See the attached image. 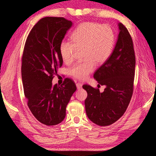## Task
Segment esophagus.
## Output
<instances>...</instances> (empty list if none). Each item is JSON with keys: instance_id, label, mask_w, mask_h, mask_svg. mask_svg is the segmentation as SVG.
Here are the masks:
<instances>
[{"instance_id": "esophagus-1", "label": "esophagus", "mask_w": 156, "mask_h": 156, "mask_svg": "<svg viewBox=\"0 0 156 156\" xmlns=\"http://www.w3.org/2000/svg\"><path fill=\"white\" fill-rule=\"evenodd\" d=\"M76 86H77V88L78 90H80L82 88V86H83V84L82 83H78L76 84Z\"/></svg>"}]
</instances>
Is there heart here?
<instances>
[{
	"label": "heart",
	"mask_w": 156,
	"mask_h": 156,
	"mask_svg": "<svg viewBox=\"0 0 156 156\" xmlns=\"http://www.w3.org/2000/svg\"><path fill=\"white\" fill-rule=\"evenodd\" d=\"M72 43L62 41L59 46L61 58L65 63L72 61L76 50H83L85 60L69 69L72 77L80 80L87 78L95 68L96 63L102 64L110 57L115 44V34L107 25L94 22H84L80 24L71 35Z\"/></svg>",
	"instance_id": "obj_1"
}]
</instances>
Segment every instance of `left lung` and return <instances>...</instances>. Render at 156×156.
Masks as SVG:
<instances>
[{"mask_svg": "<svg viewBox=\"0 0 156 156\" xmlns=\"http://www.w3.org/2000/svg\"><path fill=\"white\" fill-rule=\"evenodd\" d=\"M119 34L110 57L94 74V78L104 91L88 84L84 101L87 115L93 123L109 126L124 114L133 94L135 56L129 33L121 23H118Z\"/></svg>", "mask_w": 156, "mask_h": 156, "instance_id": "1", "label": "left lung"}]
</instances>
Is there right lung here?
I'll return each instance as SVG.
<instances>
[{
	"label": "right lung",
	"instance_id": "add662e5",
	"mask_svg": "<svg viewBox=\"0 0 156 156\" xmlns=\"http://www.w3.org/2000/svg\"><path fill=\"white\" fill-rule=\"evenodd\" d=\"M73 25L64 17L42 18L28 36L21 65L24 94L31 112L41 123L62 122L71 97L77 90L72 79L53 85V75L62 66L59 46Z\"/></svg>",
	"mask_w": 156,
	"mask_h": 156
}]
</instances>
